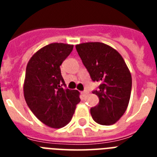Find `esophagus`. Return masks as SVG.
<instances>
[{
  "label": "esophagus",
  "instance_id": "obj_1",
  "mask_svg": "<svg viewBox=\"0 0 157 157\" xmlns=\"http://www.w3.org/2000/svg\"><path fill=\"white\" fill-rule=\"evenodd\" d=\"M81 94H82L83 96H86L87 94H88V91H86V90L82 91V92H81Z\"/></svg>",
  "mask_w": 157,
  "mask_h": 157
}]
</instances>
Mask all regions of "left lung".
<instances>
[{
  "label": "left lung",
  "instance_id": "1",
  "mask_svg": "<svg viewBox=\"0 0 157 157\" xmlns=\"http://www.w3.org/2000/svg\"><path fill=\"white\" fill-rule=\"evenodd\" d=\"M76 49L92 81L100 83L93 91L99 98L90 109L94 121L103 125L115 124L126 111L131 94V74L125 62L104 43H82Z\"/></svg>",
  "mask_w": 157,
  "mask_h": 157
}]
</instances>
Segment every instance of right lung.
Instances as JSON below:
<instances>
[{"instance_id":"add662e5","label":"right lung","mask_w":157,"mask_h":157,"mask_svg":"<svg viewBox=\"0 0 157 157\" xmlns=\"http://www.w3.org/2000/svg\"><path fill=\"white\" fill-rule=\"evenodd\" d=\"M73 50V45L52 43L40 49L28 61L23 94L26 103L38 120L59 129L71 121L80 93L66 86L61 75L62 63Z\"/></svg>"}]
</instances>
